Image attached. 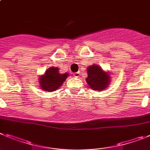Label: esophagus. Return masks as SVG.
<instances>
[{
  "mask_svg": "<svg viewBox=\"0 0 150 150\" xmlns=\"http://www.w3.org/2000/svg\"><path fill=\"white\" fill-rule=\"evenodd\" d=\"M74 76H75V77H79V76H80V72H76V73H74Z\"/></svg>",
  "mask_w": 150,
  "mask_h": 150,
  "instance_id": "34e87169",
  "label": "esophagus"
}]
</instances>
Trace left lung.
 Wrapping results in <instances>:
<instances>
[{
	"mask_svg": "<svg viewBox=\"0 0 150 150\" xmlns=\"http://www.w3.org/2000/svg\"><path fill=\"white\" fill-rule=\"evenodd\" d=\"M88 76L86 79L89 87L96 91H103L109 86L112 76L108 71L104 70L99 65L87 67Z\"/></svg>",
	"mask_w": 150,
	"mask_h": 150,
	"instance_id": "8db88e82",
	"label": "left lung"
}]
</instances>
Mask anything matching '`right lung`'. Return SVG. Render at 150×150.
I'll return each mask as SVG.
<instances>
[{
    "mask_svg": "<svg viewBox=\"0 0 150 150\" xmlns=\"http://www.w3.org/2000/svg\"><path fill=\"white\" fill-rule=\"evenodd\" d=\"M59 70V67H50V68L46 70L44 74L39 76L38 83L41 89L50 93L61 87L67 77H68L69 74H61Z\"/></svg>",
    "mask_w": 150,
    "mask_h": 150,
    "instance_id": "1",
    "label": "right lung"
}]
</instances>
